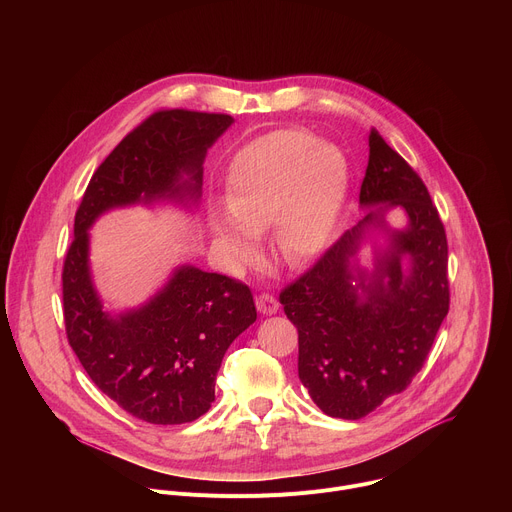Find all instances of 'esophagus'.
Masks as SVG:
<instances>
[{"label": "esophagus", "mask_w": 512, "mask_h": 512, "mask_svg": "<svg viewBox=\"0 0 512 512\" xmlns=\"http://www.w3.org/2000/svg\"><path fill=\"white\" fill-rule=\"evenodd\" d=\"M255 304H257V310H259L263 316H273V314H277V310H279V302H277L271 294H265V291L255 298Z\"/></svg>", "instance_id": "obj_1"}]
</instances>
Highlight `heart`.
Segmentation results:
<instances>
[{
  "mask_svg": "<svg viewBox=\"0 0 512 512\" xmlns=\"http://www.w3.org/2000/svg\"><path fill=\"white\" fill-rule=\"evenodd\" d=\"M350 168L334 143L287 127L265 133L231 160L225 200L212 210L210 229L225 251L249 265L257 257L255 233L273 225L277 255L302 265L326 247L348 192Z\"/></svg>",
  "mask_w": 512,
  "mask_h": 512,
  "instance_id": "1",
  "label": "heart"
}]
</instances>
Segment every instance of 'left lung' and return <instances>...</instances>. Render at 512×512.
<instances>
[{
  "instance_id": "obj_1",
  "label": "left lung",
  "mask_w": 512,
  "mask_h": 512,
  "mask_svg": "<svg viewBox=\"0 0 512 512\" xmlns=\"http://www.w3.org/2000/svg\"><path fill=\"white\" fill-rule=\"evenodd\" d=\"M369 210L294 283L281 289L285 316L298 328V375L330 417L360 419L409 387L450 310L448 241L423 180L369 135L360 206ZM399 207L408 227L391 232L384 214ZM388 231L369 274L355 253L372 227Z\"/></svg>"
}]
</instances>
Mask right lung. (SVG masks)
Here are the masks:
<instances>
[{
	"mask_svg": "<svg viewBox=\"0 0 512 512\" xmlns=\"http://www.w3.org/2000/svg\"><path fill=\"white\" fill-rule=\"evenodd\" d=\"M231 123V115L188 109L139 123L93 174L64 257L68 344L109 399L154 425L188 423L210 409L227 348L257 320L253 294L237 279L182 265L150 302L115 316L93 285L89 229L111 208L196 204L206 152Z\"/></svg>",
	"mask_w": 512,
	"mask_h": 512,
	"instance_id": "obj_1",
	"label": "right lung"
}]
</instances>
